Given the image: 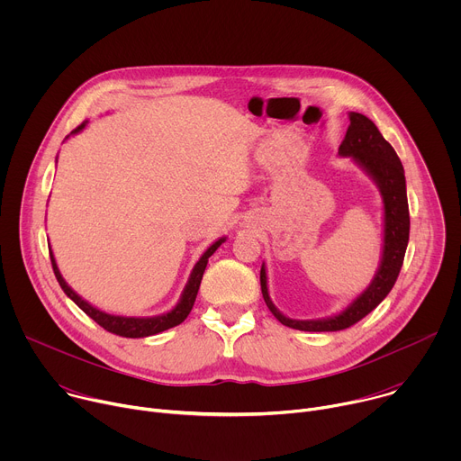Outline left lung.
I'll return each mask as SVG.
<instances>
[{
    "instance_id": "8db88e82",
    "label": "left lung",
    "mask_w": 461,
    "mask_h": 461,
    "mask_svg": "<svg viewBox=\"0 0 461 461\" xmlns=\"http://www.w3.org/2000/svg\"><path fill=\"white\" fill-rule=\"evenodd\" d=\"M341 155H352L379 184L384 203V248L379 272L372 285L343 313L322 321H295L285 317L270 301L267 272L260 268V290L270 312L288 328L303 332H338L368 315L396 285L409 244L411 215L407 201L405 171L400 157L383 139L375 123L361 113H350V125L339 146Z\"/></svg>"
}]
</instances>
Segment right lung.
Segmentation results:
<instances>
[{
    "label": "right lung",
    "mask_w": 461,
    "mask_h": 461,
    "mask_svg": "<svg viewBox=\"0 0 461 461\" xmlns=\"http://www.w3.org/2000/svg\"><path fill=\"white\" fill-rule=\"evenodd\" d=\"M86 123L78 125L73 133H78L80 129H84ZM224 242V239L217 240L215 244H212L206 253L201 257V260L196 262L194 268H193V274L189 277V283L182 294V299L180 303L167 313L164 315H158V317H148V319H139V317H120V315H109V313H104L100 310H96L95 306H91L89 303H86L80 295H77L69 286L68 283H65L58 272V267L54 262V257L50 253V262H52V270H54V276L61 286V290L68 294V297H71L93 321H96L104 330L111 332V334H116L120 338H148V336H155V334H160L164 330H167V328H173L176 324H180L191 312L193 304H194V299H196V294H199V286H201V281H203V276H204V270L208 267V258L215 253V249Z\"/></svg>",
    "instance_id": "obj_1"
}]
</instances>
